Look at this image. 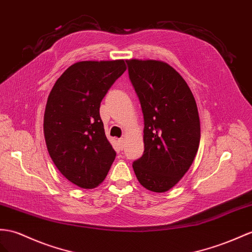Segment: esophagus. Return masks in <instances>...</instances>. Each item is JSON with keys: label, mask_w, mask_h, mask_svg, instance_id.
Masks as SVG:
<instances>
[{"label": "esophagus", "mask_w": 252, "mask_h": 252, "mask_svg": "<svg viewBox=\"0 0 252 252\" xmlns=\"http://www.w3.org/2000/svg\"><path fill=\"white\" fill-rule=\"evenodd\" d=\"M118 145H119L120 149H124V147H125V139H124V138L118 139Z\"/></svg>", "instance_id": "1"}]
</instances>
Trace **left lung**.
Masks as SVG:
<instances>
[{
  "instance_id": "8db88e82",
  "label": "left lung",
  "mask_w": 252,
  "mask_h": 252,
  "mask_svg": "<svg viewBox=\"0 0 252 252\" xmlns=\"http://www.w3.org/2000/svg\"><path fill=\"white\" fill-rule=\"evenodd\" d=\"M144 114L143 157L133 169L145 189L164 192L183 178L200 143L195 98L183 77L159 61H126Z\"/></svg>"
}]
</instances>
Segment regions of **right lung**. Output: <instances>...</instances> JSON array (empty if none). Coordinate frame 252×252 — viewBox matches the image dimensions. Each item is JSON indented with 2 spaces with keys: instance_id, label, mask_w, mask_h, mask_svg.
Segmentation results:
<instances>
[{
  "instance_id": "obj_1",
  "label": "right lung",
  "mask_w": 252,
  "mask_h": 252,
  "mask_svg": "<svg viewBox=\"0 0 252 252\" xmlns=\"http://www.w3.org/2000/svg\"><path fill=\"white\" fill-rule=\"evenodd\" d=\"M126 69L124 60L75 63L49 94L43 117L48 151L62 175L79 188L101 184L116 158L105 136L100 104Z\"/></svg>"
}]
</instances>
